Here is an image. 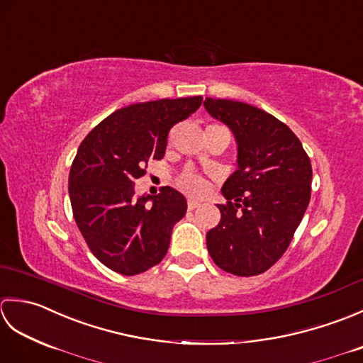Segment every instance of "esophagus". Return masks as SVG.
I'll list each match as a JSON object with an SVG mask.
<instances>
[{
	"instance_id": "1",
	"label": "esophagus",
	"mask_w": 363,
	"mask_h": 363,
	"mask_svg": "<svg viewBox=\"0 0 363 363\" xmlns=\"http://www.w3.org/2000/svg\"><path fill=\"white\" fill-rule=\"evenodd\" d=\"M187 206H189V209H190V211H194V209H196V207H199L201 204H199L198 201H195V199H189Z\"/></svg>"
}]
</instances>
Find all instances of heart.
<instances>
[{
    "mask_svg": "<svg viewBox=\"0 0 363 363\" xmlns=\"http://www.w3.org/2000/svg\"><path fill=\"white\" fill-rule=\"evenodd\" d=\"M177 186L190 195H203L207 189L206 181L201 176L196 174L194 169H184V172L177 176Z\"/></svg>",
    "mask_w": 363,
    "mask_h": 363,
    "instance_id": "b5f03b06",
    "label": "heart"
}]
</instances>
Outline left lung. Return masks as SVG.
<instances>
[{"label":"left lung","mask_w":363,"mask_h":363,"mask_svg":"<svg viewBox=\"0 0 363 363\" xmlns=\"http://www.w3.org/2000/svg\"><path fill=\"white\" fill-rule=\"evenodd\" d=\"M206 111L233 130L237 169L223 184L221 220L206 235L212 260L256 276L282 257L311 201L312 165L282 121L251 104L206 98Z\"/></svg>","instance_id":"8db88e82"}]
</instances>
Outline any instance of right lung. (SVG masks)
Returning a JSON list of instances; mask_svg holds the SVG:
<instances>
[{
  "instance_id": "add662e5",
  "label": "right lung",
  "mask_w": 363,
  "mask_h": 363,
  "mask_svg": "<svg viewBox=\"0 0 363 363\" xmlns=\"http://www.w3.org/2000/svg\"><path fill=\"white\" fill-rule=\"evenodd\" d=\"M201 103L203 96H190L130 104L79 145L68 176L73 217L94 256L113 272L140 274L165 257L186 198L172 187L135 198L134 182L150 159L165 156L169 129Z\"/></svg>"
}]
</instances>
